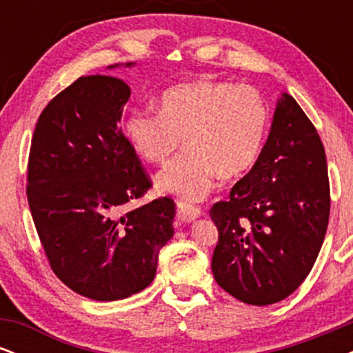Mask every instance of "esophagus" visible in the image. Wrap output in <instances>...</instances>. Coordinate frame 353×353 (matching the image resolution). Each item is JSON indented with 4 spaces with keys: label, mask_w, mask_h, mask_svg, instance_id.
<instances>
[{
    "label": "esophagus",
    "mask_w": 353,
    "mask_h": 353,
    "mask_svg": "<svg viewBox=\"0 0 353 353\" xmlns=\"http://www.w3.org/2000/svg\"><path fill=\"white\" fill-rule=\"evenodd\" d=\"M201 216V209L196 208V205L189 204V202L177 201V217L184 222H190L194 219Z\"/></svg>",
    "instance_id": "34e87169"
}]
</instances>
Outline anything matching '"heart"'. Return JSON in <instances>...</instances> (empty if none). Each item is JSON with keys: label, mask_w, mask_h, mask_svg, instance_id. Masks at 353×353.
Returning <instances> with one entry per match:
<instances>
[{"label": "heart", "mask_w": 353, "mask_h": 353, "mask_svg": "<svg viewBox=\"0 0 353 353\" xmlns=\"http://www.w3.org/2000/svg\"><path fill=\"white\" fill-rule=\"evenodd\" d=\"M264 96L250 86L189 81L165 89L156 112L137 109L124 132L145 163L163 164L182 139V151L157 176L163 192L199 201L217 176L232 179L257 163L269 131Z\"/></svg>", "instance_id": "heart-1"}]
</instances>
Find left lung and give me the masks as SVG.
<instances>
[{"mask_svg": "<svg viewBox=\"0 0 353 353\" xmlns=\"http://www.w3.org/2000/svg\"><path fill=\"white\" fill-rule=\"evenodd\" d=\"M209 214L214 279L232 297L269 305L305 281L329 225L330 185L317 129L292 96L277 101L257 163Z\"/></svg>", "mask_w": 353, "mask_h": 353, "instance_id": "left-lung-1", "label": "left lung"}]
</instances>
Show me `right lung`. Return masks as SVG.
Listing matches in <instances>:
<instances>
[{
    "label": "right lung",
    "instance_id": "right-lung-1",
    "mask_svg": "<svg viewBox=\"0 0 353 353\" xmlns=\"http://www.w3.org/2000/svg\"><path fill=\"white\" fill-rule=\"evenodd\" d=\"M129 96L119 78L76 79L43 109L28 163V202L52 272L101 302L144 290L174 236L171 197L124 212L152 185L119 128Z\"/></svg>",
    "mask_w": 353,
    "mask_h": 353
}]
</instances>
